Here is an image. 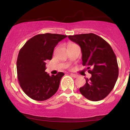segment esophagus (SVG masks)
<instances>
[{
    "label": "esophagus",
    "mask_w": 130,
    "mask_h": 130,
    "mask_svg": "<svg viewBox=\"0 0 130 130\" xmlns=\"http://www.w3.org/2000/svg\"><path fill=\"white\" fill-rule=\"evenodd\" d=\"M70 75L72 76H73V77H74V78H76V77H78V75H77V74H76L71 73V74H70Z\"/></svg>",
    "instance_id": "1"
}]
</instances>
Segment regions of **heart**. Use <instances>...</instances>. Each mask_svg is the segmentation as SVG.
Returning <instances> with one entry per match:
<instances>
[{"instance_id":"1","label":"heart","mask_w":130,"mask_h":130,"mask_svg":"<svg viewBox=\"0 0 130 130\" xmlns=\"http://www.w3.org/2000/svg\"><path fill=\"white\" fill-rule=\"evenodd\" d=\"M71 45H72V44H71Z\"/></svg>"}]
</instances>
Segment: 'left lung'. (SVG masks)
Listing matches in <instances>:
<instances>
[{
	"instance_id": "obj_1",
	"label": "left lung",
	"mask_w": 130,
	"mask_h": 130,
	"mask_svg": "<svg viewBox=\"0 0 130 130\" xmlns=\"http://www.w3.org/2000/svg\"><path fill=\"white\" fill-rule=\"evenodd\" d=\"M77 44L82 53V64L92 74L80 88L81 94L92 101H98L107 96L114 87L118 76L116 56L105 40L93 33L69 35Z\"/></svg>"
}]
</instances>
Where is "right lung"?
<instances>
[{
	"mask_svg": "<svg viewBox=\"0 0 130 130\" xmlns=\"http://www.w3.org/2000/svg\"><path fill=\"white\" fill-rule=\"evenodd\" d=\"M67 37L50 33L37 35L19 51L17 61L18 79L23 91L34 100H47L57 91L64 74L58 72L56 76H50L45 72V62L51 60L54 48Z\"/></svg>",
	"mask_w": 130,
	"mask_h": 130,
	"instance_id": "right-lung-1",
	"label": "right lung"
}]
</instances>
